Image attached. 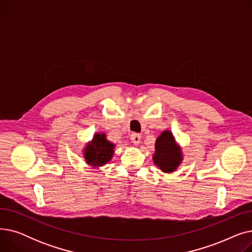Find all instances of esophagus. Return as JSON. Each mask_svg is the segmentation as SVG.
Segmentation results:
<instances>
[{"label": "esophagus", "instance_id": "1", "mask_svg": "<svg viewBox=\"0 0 252 252\" xmlns=\"http://www.w3.org/2000/svg\"><path fill=\"white\" fill-rule=\"evenodd\" d=\"M130 140L134 145H139L141 142V135L138 133H133L130 135Z\"/></svg>", "mask_w": 252, "mask_h": 252}]
</instances>
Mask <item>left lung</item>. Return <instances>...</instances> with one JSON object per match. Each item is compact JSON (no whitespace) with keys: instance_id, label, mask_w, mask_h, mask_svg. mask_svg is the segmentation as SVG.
Here are the masks:
<instances>
[{"instance_id":"8db88e82","label":"left lung","mask_w":252,"mask_h":252,"mask_svg":"<svg viewBox=\"0 0 252 252\" xmlns=\"http://www.w3.org/2000/svg\"><path fill=\"white\" fill-rule=\"evenodd\" d=\"M152 159L154 164L165 174L174 173L182 164L184 159L182 148L171 130H163L157 137Z\"/></svg>"}]
</instances>
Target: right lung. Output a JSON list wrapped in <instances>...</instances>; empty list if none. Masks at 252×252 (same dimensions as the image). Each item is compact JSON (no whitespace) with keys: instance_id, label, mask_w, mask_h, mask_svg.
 Listing matches in <instances>:
<instances>
[{"instance_id":"right-lung-1","label":"right lung","mask_w":252,"mask_h":252,"mask_svg":"<svg viewBox=\"0 0 252 252\" xmlns=\"http://www.w3.org/2000/svg\"><path fill=\"white\" fill-rule=\"evenodd\" d=\"M115 144L107 140L105 133H95L83 149L85 161L93 168L107 164L114 155Z\"/></svg>"}]
</instances>
